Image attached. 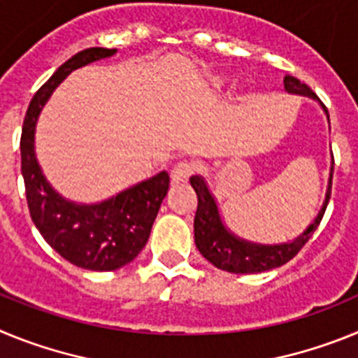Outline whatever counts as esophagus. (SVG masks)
I'll use <instances>...</instances> for the list:
<instances>
[{"instance_id":"obj_1","label":"esophagus","mask_w":358,"mask_h":358,"mask_svg":"<svg viewBox=\"0 0 358 358\" xmlns=\"http://www.w3.org/2000/svg\"><path fill=\"white\" fill-rule=\"evenodd\" d=\"M195 173V164L189 161H181L177 163L172 170V181L173 182H186L189 177Z\"/></svg>"}]
</instances>
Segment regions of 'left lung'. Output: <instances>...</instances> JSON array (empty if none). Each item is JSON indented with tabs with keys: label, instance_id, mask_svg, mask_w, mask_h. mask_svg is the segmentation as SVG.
Instances as JSON below:
<instances>
[{
	"label": "left lung",
	"instance_id": "left-lung-1",
	"mask_svg": "<svg viewBox=\"0 0 358 358\" xmlns=\"http://www.w3.org/2000/svg\"><path fill=\"white\" fill-rule=\"evenodd\" d=\"M285 90L294 94H303V96H310L314 100H319L317 94L310 90L308 85L303 84L301 80H297L296 77L287 75ZM322 106V103H321ZM324 113L328 116V109L322 106ZM330 120V118H328ZM334 159V156H331ZM331 176H334V164L330 169V179H328V189L327 197L322 202L321 211L317 213L315 220L310 224L305 229L303 235L294 238L292 242L287 243H276V245H264V243L248 242V240L238 238L224 226L220 213H218V206L211 192L208 189L206 181L202 177L194 176L189 179L192 186H194L195 194H197V213H195L194 220V231H195V245L201 251V255L206 258L208 262L215 265L217 268H222L227 273L233 274H255L264 273V271H271V268L281 267L287 262H290L297 252L301 251L303 245L312 238L317 226L321 224V218L327 211L328 201L331 195Z\"/></svg>",
	"mask_w": 358,
	"mask_h": 358
}]
</instances>
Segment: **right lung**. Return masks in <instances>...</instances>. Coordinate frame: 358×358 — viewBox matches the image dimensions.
<instances>
[{"mask_svg":"<svg viewBox=\"0 0 358 358\" xmlns=\"http://www.w3.org/2000/svg\"><path fill=\"white\" fill-rule=\"evenodd\" d=\"M115 53V48H87L66 61L34 94L21 132V173L31 220L50 248L87 271H116L140 255L170 186L169 173L159 172L103 202L77 204L57 194L37 163L36 123L57 85L75 69Z\"/></svg>","mask_w":358,"mask_h":358,"instance_id":"obj_1","label":"right lung"}]
</instances>
